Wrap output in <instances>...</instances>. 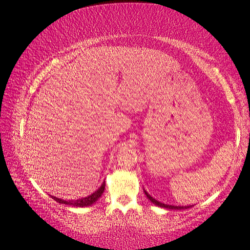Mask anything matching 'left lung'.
I'll return each instance as SVG.
<instances>
[{"label":"left lung","mask_w":250,"mask_h":250,"mask_svg":"<svg viewBox=\"0 0 250 250\" xmlns=\"http://www.w3.org/2000/svg\"><path fill=\"white\" fill-rule=\"evenodd\" d=\"M145 193H146V198H148V199L151 201L152 204H155L156 206H159V207H163V208H167V209H187V208H189V206H173V205L163 204V203H160V201L156 200L155 198H152L148 192H146V191H145Z\"/></svg>","instance_id":"obj_1"}]
</instances>
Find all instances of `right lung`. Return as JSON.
<instances>
[{
  "label": "right lung",
  "mask_w": 250,
  "mask_h": 250,
  "mask_svg": "<svg viewBox=\"0 0 250 250\" xmlns=\"http://www.w3.org/2000/svg\"><path fill=\"white\" fill-rule=\"evenodd\" d=\"M104 187H105V184L104 182L101 184V187L99 188L97 191H94L91 196H87V197L82 198V199H77V200H63V199H60V198H57L53 196H51V197H52V199H54L57 203H59V204L69 205V206H74V207H87V206H91V205H93L95 201H97L99 198L102 196V193H104Z\"/></svg>",
  "instance_id": "1"
}]
</instances>
